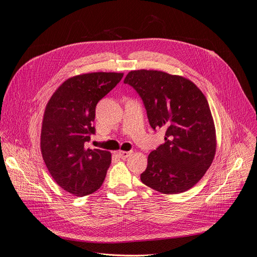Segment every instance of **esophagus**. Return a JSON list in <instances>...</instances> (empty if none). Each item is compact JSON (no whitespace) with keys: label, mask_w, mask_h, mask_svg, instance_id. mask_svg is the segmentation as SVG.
I'll return each mask as SVG.
<instances>
[{"label":"esophagus","mask_w":257,"mask_h":257,"mask_svg":"<svg viewBox=\"0 0 257 257\" xmlns=\"http://www.w3.org/2000/svg\"><path fill=\"white\" fill-rule=\"evenodd\" d=\"M131 154H132L131 152H125V151H119V152H118V156L120 157L121 159L128 158V157H129Z\"/></svg>","instance_id":"esophagus-1"}]
</instances>
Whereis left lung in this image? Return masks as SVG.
I'll list each match as a JSON object with an SVG mask.
<instances>
[{
  "label": "left lung",
  "mask_w": 257,
  "mask_h": 257,
  "mask_svg": "<svg viewBox=\"0 0 257 257\" xmlns=\"http://www.w3.org/2000/svg\"><path fill=\"white\" fill-rule=\"evenodd\" d=\"M123 83L142 98L152 128L167 129L164 143L148 155L142 183L163 194L191 189L209 169L217 150L205 95L189 79L159 70H132Z\"/></svg>",
  "instance_id": "8db88e82"
}]
</instances>
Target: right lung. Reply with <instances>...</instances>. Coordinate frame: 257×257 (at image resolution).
Instances as JSON below:
<instances>
[{
  "label": "right lung",
  "instance_id": "1",
  "mask_svg": "<svg viewBox=\"0 0 257 257\" xmlns=\"http://www.w3.org/2000/svg\"><path fill=\"white\" fill-rule=\"evenodd\" d=\"M121 72H90L71 77L48 101L40 134V151L55 183L76 196L101 187L111 153L86 147L95 134L98 101L121 80Z\"/></svg>",
  "mask_w": 257,
  "mask_h": 257
}]
</instances>
